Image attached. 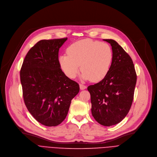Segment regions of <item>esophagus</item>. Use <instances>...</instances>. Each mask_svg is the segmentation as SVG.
<instances>
[{
	"label": "esophagus",
	"mask_w": 157,
	"mask_h": 157,
	"mask_svg": "<svg viewBox=\"0 0 157 157\" xmlns=\"http://www.w3.org/2000/svg\"><path fill=\"white\" fill-rule=\"evenodd\" d=\"M79 87H80V89L81 90H85L86 88V86H85V85H83L82 84H79Z\"/></svg>",
	"instance_id": "esophagus-1"
}]
</instances>
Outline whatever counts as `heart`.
<instances>
[{"mask_svg": "<svg viewBox=\"0 0 157 157\" xmlns=\"http://www.w3.org/2000/svg\"><path fill=\"white\" fill-rule=\"evenodd\" d=\"M66 52L67 55H61L59 61L64 73L71 79L76 77L81 66L83 79L100 81L108 75L113 59L109 45L89 39L75 42Z\"/></svg>", "mask_w": 157, "mask_h": 157, "instance_id": "heart-1", "label": "heart"}]
</instances>
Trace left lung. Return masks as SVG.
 Returning a JSON list of instances; mask_svg holds the SVG:
<instances>
[{
  "label": "left lung",
  "instance_id": "left-lung-1",
  "mask_svg": "<svg viewBox=\"0 0 157 157\" xmlns=\"http://www.w3.org/2000/svg\"><path fill=\"white\" fill-rule=\"evenodd\" d=\"M112 47L113 59L106 77L88 90L91 95V113L96 121L105 126L121 121L133 100L136 73L131 57L113 39H104Z\"/></svg>",
  "mask_w": 157,
  "mask_h": 157
}]
</instances>
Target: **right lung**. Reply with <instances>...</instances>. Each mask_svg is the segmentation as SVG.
I'll use <instances>...</instances> for the list:
<instances>
[{
	"instance_id": "obj_1",
	"label": "right lung",
	"mask_w": 157,
	"mask_h": 157,
	"mask_svg": "<svg viewBox=\"0 0 157 157\" xmlns=\"http://www.w3.org/2000/svg\"><path fill=\"white\" fill-rule=\"evenodd\" d=\"M67 38L41 40L26 54L20 78L24 103L40 123L55 126L66 118L79 84L61 69L58 54Z\"/></svg>"
}]
</instances>
